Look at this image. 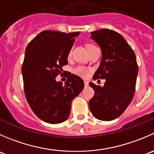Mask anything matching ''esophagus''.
<instances>
[{"label": "esophagus", "instance_id": "obj_1", "mask_svg": "<svg viewBox=\"0 0 154 154\" xmlns=\"http://www.w3.org/2000/svg\"><path fill=\"white\" fill-rule=\"evenodd\" d=\"M84 86H85V87H86V86H89V82L86 81V80H84Z\"/></svg>", "mask_w": 154, "mask_h": 154}]
</instances>
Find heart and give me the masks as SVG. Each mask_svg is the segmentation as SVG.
Listing matches in <instances>:
<instances>
[{
  "label": "heart",
  "instance_id": "b5f03b06",
  "mask_svg": "<svg viewBox=\"0 0 154 154\" xmlns=\"http://www.w3.org/2000/svg\"><path fill=\"white\" fill-rule=\"evenodd\" d=\"M94 45H92V44H88L87 46H86V48H87V50L89 48H90V47H93ZM71 56V50H70L69 52H68V57L70 58ZM74 73H75L77 75L80 76V77H83V78H86V77H89V71H90V69L88 68H86V67H83V66H78L77 67V68L74 69Z\"/></svg>",
  "mask_w": 154,
  "mask_h": 154
}]
</instances>
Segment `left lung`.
<instances>
[{"label":"left lung","mask_w":154,"mask_h":154,"mask_svg":"<svg viewBox=\"0 0 154 154\" xmlns=\"http://www.w3.org/2000/svg\"><path fill=\"white\" fill-rule=\"evenodd\" d=\"M91 34L102 51L93 79H105L106 82L103 87L89 83L95 95L89 107L95 118L110 121L120 117L132 101L138 66L133 50L121 34L110 29L98 30Z\"/></svg>","instance_id":"obj_1"}]
</instances>
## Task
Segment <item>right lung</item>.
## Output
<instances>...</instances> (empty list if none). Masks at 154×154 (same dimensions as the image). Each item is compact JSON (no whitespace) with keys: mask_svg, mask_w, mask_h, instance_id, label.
Instances as JSON below:
<instances>
[{"mask_svg":"<svg viewBox=\"0 0 154 154\" xmlns=\"http://www.w3.org/2000/svg\"><path fill=\"white\" fill-rule=\"evenodd\" d=\"M79 34L47 30L37 34L25 50L22 67L25 98L33 112L46 123L65 121L71 101L84 87L83 80L71 73L65 84L56 80L68 64V52Z\"/></svg>","mask_w":154,"mask_h":154,"instance_id":"obj_1","label":"right lung"}]
</instances>
